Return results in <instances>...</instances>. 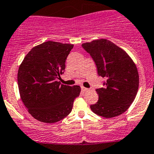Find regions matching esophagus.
I'll return each instance as SVG.
<instances>
[{"mask_svg":"<svg viewBox=\"0 0 154 154\" xmlns=\"http://www.w3.org/2000/svg\"><path fill=\"white\" fill-rule=\"evenodd\" d=\"M81 88H82V91H88V90H89L88 88H85V87H83V86H82Z\"/></svg>","mask_w":154,"mask_h":154,"instance_id":"34e87169","label":"esophagus"}]
</instances>
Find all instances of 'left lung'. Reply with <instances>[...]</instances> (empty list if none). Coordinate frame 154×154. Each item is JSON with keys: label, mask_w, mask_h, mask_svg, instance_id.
<instances>
[{"label": "left lung", "mask_w": 154, "mask_h": 154, "mask_svg": "<svg viewBox=\"0 0 154 154\" xmlns=\"http://www.w3.org/2000/svg\"><path fill=\"white\" fill-rule=\"evenodd\" d=\"M93 59L98 75L105 79L97 88L98 101L90 106L96 115L110 118L123 114L131 105L139 86L137 67L128 53L108 39L83 43Z\"/></svg>", "instance_id": "left-lung-1"}]
</instances>
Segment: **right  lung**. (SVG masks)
Returning a JSON list of instances; mask_svg holds the SVG:
<instances>
[{
    "mask_svg": "<svg viewBox=\"0 0 154 154\" xmlns=\"http://www.w3.org/2000/svg\"><path fill=\"white\" fill-rule=\"evenodd\" d=\"M72 44L47 41L35 46L25 56L17 74L23 105L35 119L56 123L72 111L80 94L79 85H62L57 79L64 73Z\"/></svg>",
    "mask_w": 154,
    "mask_h": 154,
    "instance_id": "obj_1",
    "label": "right lung"
}]
</instances>
